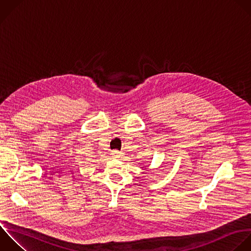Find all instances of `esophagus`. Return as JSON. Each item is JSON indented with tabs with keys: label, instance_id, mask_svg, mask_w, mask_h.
Here are the masks:
<instances>
[{
	"label": "esophagus",
	"instance_id": "obj_1",
	"mask_svg": "<svg viewBox=\"0 0 251 251\" xmlns=\"http://www.w3.org/2000/svg\"><path fill=\"white\" fill-rule=\"evenodd\" d=\"M112 155H113L115 158H120V157L122 156V152H120V151H118V150H114L113 153H112Z\"/></svg>",
	"mask_w": 251,
	"mask_h": 251
}]
</instances>
